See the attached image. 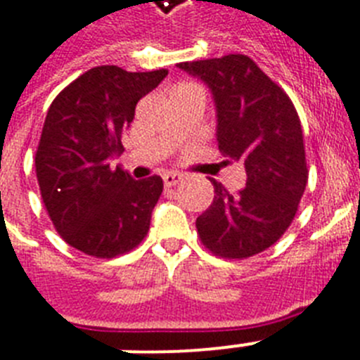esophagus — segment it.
Returning a JSON list of instances; mask_svg holds the SVG:
<instances>
[{
	"mask_svg": "<svg viewBox=\"0 0 360 360\" xmlns=\"http://www.w3.org/2000/svg\"><path fill=\"white\" fill-rule=\"evenodd\" d=\"M162 181H165L166 186L179 185L181 181H183V174H179V172H166V174L162 175Z\"/></svg>",
	"mask_w": 360,
	"mask_h": 360,
	"instance_id": "34e87169",
	"label": "esophagus"
}]
</instances>
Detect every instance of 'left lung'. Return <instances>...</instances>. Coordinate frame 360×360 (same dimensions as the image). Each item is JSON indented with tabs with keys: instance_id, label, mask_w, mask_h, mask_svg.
<instances>
[{
	"instance_id": "obj_1",
	"label": "left lung",
	"mask_w": 360,
	"mask_h": 360,
	"mask_svg": "<svg viewBox=\"0 0 360 360\" xmlns=\"http://www.w3.org/2000/svg\"><path fill=\"white\" fill-rule=\"evenodd\" d=\"M177 68L209 86L218 148L246 170V186L238 194L210 179L214 200L195 220L201 242L224 259L257 255L288 229L305 192L309 172L300 116L285 90L246 55Z\"/></svg>"
}]
</instances>
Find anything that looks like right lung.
<instances>
[{
	"label": "right lung",
	"instance_id": "obj_1",
	"mask_svg": "<svg viewBox=\"0 0 360 360\" xmlns=\"http://www.w3.org/2000/svg\"><path fill=\"white\" fill-rule=\"evenodd\" d=\"M166 75L165 68L98 66L79 75L49 107L34 157L40 194L58 235L86 255H122L150 231L162 179L134 181L110 160L124 153L122 134L139 99Z\"/></svg>",
	"mask_w": 360,
	"mask_h": 360
}]
</instances>
